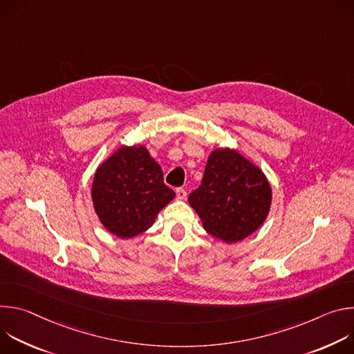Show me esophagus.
<instances>
[{"mask_svg":"<svg viewBox=\"0 0 354 354\" xmlns=\"http://www.w3.org/2000/svg\"><path fill=\"white\" fill-rule=\"evenodd\" d=\"M176 198L178 200H185L186 198V190L182 189V187L176 189Z\"/></svg>","mask_w":354,"mask_h":354,"instance_id":"1","label":"esophagus"}]
</instances>
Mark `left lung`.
Listing matches in <instances>:
<instances>
[{"label":"left lung","instance_id":"left-lung-1","mask_svg":"<svg viewBox=\"0 0 354 354\" xmlns=\"http://www.w3.org/2000/svg\"><path fill=\"white\" fill-rule=\"evenodd\" d=\"M187 201L210 235L224 243H236L265 223L272 187L258 165L224 147L212 151L201 185Z\"/></svg>","mask_w":354,"mask_h":354}]
</instances>
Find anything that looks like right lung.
<instances>
[{"label":"right lung","instance_id":"right-lung-1","mask_svg":"<svg viewBox=\"0 0 354 354\" xmlns=\"http://www.w3.org/2000/svg\"><path fill=\"white\" fill-rule=\"evenodd\" d=\"M91 198L108 232L130 239L156 223L158 213L175 198L164 183L160 164L142 144L122 145L95 171Z\"/></svg>","mask_w":354,"mask_h":354}]
</instances>
